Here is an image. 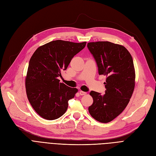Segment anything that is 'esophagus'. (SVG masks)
I'll list each match as a JSON object with an SVG mask.
<instances>
[{
  "instance_id": "obj_1",
  "label": "esophagus",
  "mask_w": 156,
  "mask_h": 156,
  "mask_svg": "<svg viewBox=\"0 0 156 156\" xmlns=\"http://www.w3.org/2000/svg\"><path fill=\"white\" fill-rule=\"evenodd\" d=\"M79 94H80V95H84L87 94V92H83V91H80Z\"/></svg>"
}]
</instances>
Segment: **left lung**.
Wrapping results in <instances>:
<instances>
[{"mask_svg":"<svg viewBox=\"0 0 156 156\" xmlns=\"http://www.w3.org/2000/svg\"><path fill=\"white\" fill-rule=\"evenodd\" d=\"M99 75L106 76L105 94L91 91L93 104L90 114L99 122L112 121L125 110L135 87L136 73L132 55L122 45L108 41L88 42Z\"/></svg>","mask_w":156,"mask_h":156,"instance_id":"1","label":"left lung"}]
</instances>
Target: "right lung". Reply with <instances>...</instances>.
<instances>
[{"mask_svg": "<svg viewBox=\"0 0 156 156\" xmlns=\"http://www.w3.org/2000/svg\"><path fill=\"white\" fill-rule=\"evenodd\" d=\"M57 40L39 47L31 56L25 80L26 94L34 110L47 120H54L66 112L68 101L78 90L60 83L61 71L67 69L72 58L85 47Z\"/></svg>", "mask_w": 156, "mask_h": 156, "instance_id": "add662e5", "label": "right lung"}]
</instances>
